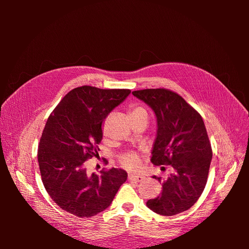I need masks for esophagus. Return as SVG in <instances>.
Here are the masks:
<instances>
[{
	"label": "esophagus",
	"mask_w": 249,
	"mask_h": 249,
	"mask_svg": "<svg viewBox=\"0 0 249 249\" xmlns=\"http://www.w3.org/2000/svg\"><path fill=\"white\" fill-rule=\"evenodd\" d=\"M144 178L142 175H138V173H129V179L135 180V182H141Z\"/></svg>",
	"instance_id": "esophagus-1"
}]
</instances>
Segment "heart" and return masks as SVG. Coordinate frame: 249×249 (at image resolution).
Listing matches in <instances>:
<instances>
[{
  "label": "heart",
  "mask_w": 249,
  "mask_h": 249,
  "mask_svg": "<svg viewBox=\"0 0 249 249\" xmlns=\"http://www.w3.org/2000/svg\"><path fill=\"white\" fill-rule=\"evenodd\" d=\"M143 113H146V111L141 108V107H135L131 111V116H136L139 114H143ZM120 162L125 167L129 168H134L136 167L138 163H139V158L136 154L134 153H129V154H124L122 158H120Z\"/></svg>",
  "instance_id": "heart-1"
}]
</instances>
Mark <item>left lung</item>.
<instances>
[{
	"mask_svg": "<svg viewBox=\"0 0 249 249\" xmlns=\"http://www.w3.org/2000/svg\"><path fill=\"white\" fill-rule=\"evenodd\" d=\"M152 109L157 118V137L152 150L155 165H171L162 193L149 199L153 212L172 216L190 209L205 189L212 148L203 120L182 96L167 89H143L132 92Z\"/></svg>",
	"mask_w": 249,
	"mask_h": 249,
	"instance_id": "1",
	"label": "left lung"
}]
</instances>
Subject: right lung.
Here are the masks:
<instances>
[{
    "mask_svg": "<svg viewBox=\"0 0 249 249\" xmlns=\"http://www.w3.org/2000/svg\"><path fill=\"white\" fill-rule=\"evenodd\" d=\"M130 89H72L48 118L38 147L44 188L62 210L78 217H91L106 210L127 178L122 168L89 173L85 161L99 156L102 125L122 104Z\"/></svg>",
    "mask_w": 249,
    "mask_h": 249,
    "instance_id": "right-lung-1",
    "label": "right lung"
}]
</instances>
